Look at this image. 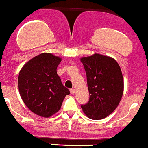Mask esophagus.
Returning a JSON list of instances; mask_svg holds the SVG:
<instances>
[{"instance_id":"obj_1","label":"esophagus","mask_w":148,"mask_h":148,"mask_svg":"<svg viewBox=\"0 0 148 148\" xmlns=\"http://www.w3.org/2000/svg\"><path fill=\"white\" fill-rule=\"evenodd\" d=\"M70 92H71V94H74V93H75V90H74V89H71V90H70Z\"/></svg>"}]
</instances>
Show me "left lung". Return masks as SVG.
<instances>
[{
  "label": "left lung",
  "mask_w": 148,
  "mask_h": 148,
  "mask_svg": "<svg viewBox=\"0 0 148 148\" xmlns=\"http://www.w3.org/2000/svg\"><path fill=\"white\" fill-rule=\"evenodd\" d=\"M89 90V101L81 105L87 117L93 120L105 118L114 111L123 93L121 67L114 58L100 54L81 58Z\"/></svg>",
  "instance_id": "8db88e82"
}]
</instances>
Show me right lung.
I'll list each match as a JSON object with an SVG mask.
<instances>
[{
  "label": "right lung",
  "mask_w": 148,
  "mask_h": 148,
  "mask_svg": "<svg viewBox=\"0 0 148 148\" xmlns=\"http://www.w3.org/2000/svg\"><path fill=\"white\" fill-rule=\"evenodd\" d=\"M60 61V57L41 53L27 62L19 73L18 88L23 102L43 118L58 112L64 98L70 94L57 74Z\"/></svg>",
  "instance_id": "add662e5"
}]
</instances>
